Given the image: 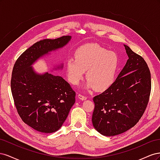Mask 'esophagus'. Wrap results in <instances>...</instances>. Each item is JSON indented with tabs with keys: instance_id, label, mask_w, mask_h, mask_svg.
Listing matches in <instances>:
<instances>
[{
	"instance_id": "obj_1",
	"label": "esophagus",
	"mask_w": 160,
	"mask_h": 160,
	"mask_svg": "<svg viewBox=\"0 0 160 160\" xmlns=\"http://www.w3.org/2000/svg\"><path fill=\"white\" fill-rule=\"evenodd\" d=\"M78 98L80 99V100H82V101H85L87 99V97L84 96V95H82L81 94H79L78 95Z\"/></svg>"
}]
</instances>
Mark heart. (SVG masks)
<instances>
[{
    "instance_id": "heart-1",
    "label": "heart",
    "mask_w": 160,
    "mask_h": 160,
    "mask_svg": "<svg viewBox=\"0 0 160 160\" xmlns=\"http://www.w3.org/2000/svg\"><path fill=\"white\" fill-rule=\"evenodd\" d=\"M119 66V57L115 52L108 51L98 45L81 47L75 52V59L66 61L67 79L74 85L83 79L85 72L88 79L85 88L103 91L113 83Z\"/></svg>"
}]
</instances>
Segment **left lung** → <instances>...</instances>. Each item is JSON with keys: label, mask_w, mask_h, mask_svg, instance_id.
I'll return each instance as SVG.
<instances>
[{"label": "left lung", "mask_w": 160, "mask_h": 160, "mask_svg": "<svg viewBox=\"0 0 160 160\" xmlns=\"http://www.w3.org/2000/svg\"><path fill=\"white\" fill-rule=\"evenodd\" d=\"M129 59L110 88L93 98L94 128L104 136L124 133L142 118L151 91V74L146 62L123 45Z\"/></svg>", "instance_id": "obj_1"}]
</instances>
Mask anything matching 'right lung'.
Segmentation results:
<instances>
[{
	"instance_id": "right-lung-1",
	"label": "right lung",
	"mask_w": 160,
	"mask_h": 160,
	"mask_svg": "<svg viewBox=\"0 0 160 160\" xmlns=\"http://www.w3.org/2000/svg\"><path fill=\"white\" fill-rule=\"evenodd\" d=\"M71 36L35 42L18 57L14 65L11 91L18 113L28 126L38 132H57L65 122L75 102V92L62 77L37 72L32 65L37 61L66 46ZM63 68V63L52 70Z\"/></svg>"
}]
</instances>
